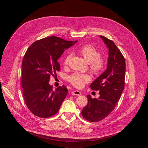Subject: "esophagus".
I'll return each mask as SVG.
<instances>
[{
    "label": "esophagus",
    "instance_id": "34e87169",
    "mask_svg": "<svg viewBox=\"0 0 148 148\" xmlns=\"http://www.w3.org/2000/svg\"><path fill=\"white\" fill-rule=\"evenodd\" d=\"M71 94L72 95H78V96H79L81 95V93L80 91H77V90H75V91H73Z\"/></svg>",
    "mask_w": 148,
    "mask_h": 148
}]
</instances>
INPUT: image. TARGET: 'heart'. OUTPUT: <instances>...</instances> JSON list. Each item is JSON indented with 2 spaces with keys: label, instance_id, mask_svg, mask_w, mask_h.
Instances as JSON below:
<instances>
[{
  "label": "heart",
  "instance_id": "b5f03b06",
  "mask_svg": "<svg viewBox=\"0 0 148 148\" xmlns=\"http://www.w3.org/2000/svg\"><path fill=\"white\" fill-rule=\"evenodd\" d=\"M78 53L84 58L88 63H90V69L91 72L95 75L101 74L105 67V60L101 57L100 52L94 46L91 45L83 46L78 49ZM72 57L71 53H69L65 57L63 64L64 66L69 64ZM69 81L77 88H81L86 83L89 82L91 77L88 74L74 73L69 77Z\"/></svg>",
  "mask_w": 148,
  "mask_h": 148
}]
</instances>
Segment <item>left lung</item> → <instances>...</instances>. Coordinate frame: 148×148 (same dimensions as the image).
<instances>
[{"instance_id":"obj_1","label":"left lung","mask_w":148,"mask_h":148,"mask_svg":"<svg viewBox=\"0 0 148 148\" xmlns=\"http://www.w3.org/2000/svg\"><path fill=\"white\" fill-rule=\"evenodd\" d=\"M109 49L107 69L92 83L90 87L99 91L98 99L87 95L88 103L81 111L82 116L90 122H96L106 117L115 109L125 86V61L114 42L100 36Z\"/></svg>"}]
</instances>
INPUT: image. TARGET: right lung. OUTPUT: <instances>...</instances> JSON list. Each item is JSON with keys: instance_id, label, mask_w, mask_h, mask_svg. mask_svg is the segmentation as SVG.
I'll return each mask as SVG.
<instances>
[{"instance_id": "obj_1", "label": "right lung", "mask_w": 148, "mask_h": 148, "mask_svg": "<svg viewBox=\"0 0 148 148\" xmlns=\"http://www.w3.org/2000/svg\"><path fill=\"white\" fill-rule=\"evenodd\" d=\"M77 41L50 36L34 41L26 51L22 61L23 96L34 115L46 118L59 111L68 90L62 86L53 91L49 80L60 70L58 59Z\"/></svg>"}]
</instances>
